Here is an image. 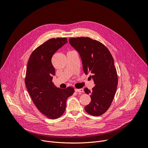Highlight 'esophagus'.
Returning <instances> with one entry per match:
<instances>
[{
	"mask_svg": "<svg viewBox=\"0 0 148 148\" xmlns=\"http://www.w3.org/2000/svg\"><path fill=\"white\" fill-rule=\"evenodd\" d=\"M75 91L77 92H84V90L82 88L81 89H75Z\"/></svg>",
	"mask_w": 148,
	"mask_h": 148,
	"instance_id": "34e87169",
	"label": "esophagus"
}]
</instances>
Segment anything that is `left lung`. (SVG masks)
I'll return each instance as SVG.
<instances>
[{"mask_svg":"<svg viewBox=\"0 0 148 148\" xmlns=\"http://www.w3.org/2000/svg\"><path fill=\"white\" fill-rule=\"evenodd\" d=\"M69 43L80 56L84 72L90 74L89 78L95 84L91 91L84 88L91 98L85 110L91 115L99 116L110 108L116 91L118 75L114 58L103 44L91 38H70Z\"/></svg>","mask_w":148,"mask_h":148,"instance_id":"left-lung-1","label":"left lung"}]
</instances>
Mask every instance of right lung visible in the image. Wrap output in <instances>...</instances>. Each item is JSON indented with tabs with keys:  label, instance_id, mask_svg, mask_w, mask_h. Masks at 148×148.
I'll return each mask as SVG.
<instances>
[{
	"label": "right lung",
	"instance_id": "1",
	"mask_svg": "<svg viewBox=\"0 0 148 148\" xmlns=\"http://www.w3.org/2000/svg\"><path fill=\"white\" fill-rule=\"evenodd\" d=\"M67 43V38H51L36 49L30 56L26 69L25 84L37 109L48 118L61 116L66 108V101L74 89H61L52 82L55 70L52 65L53 54Z\"/></svg>",
	"mask_w": 148,
	"mask_h": 148
}]
</instances>
